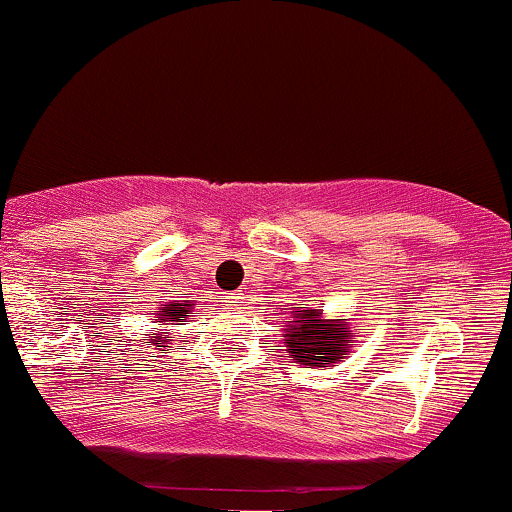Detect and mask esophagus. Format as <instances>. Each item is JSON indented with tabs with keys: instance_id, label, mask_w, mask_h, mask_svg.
<instances>
[{
	"instance_id": "esophagus-1",
	"label": "esophagus",
	"mask_w": 512,
	"mask_h": 512,
	"mask_svg": "<svg viewBox=\"0 0 512 512\" xmlns=\"http://www.w3.org/2000/svg\"><path fill=\"white\" fill-rule=\"evenodd\" d=\"M226 303L233 305V308H238L240 303H243V293H228L226 296Z\"/></svg>"
}]
</instances>
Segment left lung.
Returning <instances> with one entry per match:
<instances>
[{
	"label": "left lung",
	"mask_w": 512,
	"mask_h": 512,
	"mask_svg": "<svg viewBox=\"0 0 512 512\" xmlns=\"http://www.w3.org/2000/svg\"><path fill=\"white\" fill-rule=\"evenodd\" d=\"M286 327V351L303 366L325 368L327 363H337L354 342V332L349 327L320 320V313L315 310H293L291 325Z\"/></svg>",
	"instance_id": "1"
}]
</instances>
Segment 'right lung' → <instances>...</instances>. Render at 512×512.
Listing matches in <instances>:
<instances>
[{"mask_svg": "<svg viewBox=\"0 0 512 512\" xmlns=\"http://www.w3.org/2000/svg\"><path fill=\"white\" fill-rule=\"evenodd\" d=\"M180 305H190V303H168V308H161V322H178L182 315L190 313V308H180Z\"/></svg>", "mask_w": 512, "mask_h": 512, "instance_id": "add662e5", "label": "right lung"}]
</instances>
